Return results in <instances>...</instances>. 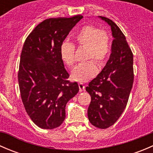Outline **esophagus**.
Returning a JSON list of instances; mask_svg holds the SVG:
<instances>
[{"label":"esophagus","mask_w":153,"mask_h":153,"mask_svg":"<svg viewBox=\"0 0 153 153\" xmlns=\"http://www.w3.org/2000/svg\"><path fill=\"white\" fill-rule=\"evenodd\" d=\"M78 86H79L80 92H83V91L85 90V86H84V84H82V83H80V84H78Z\"/></svg>","instance_id":"esophagus-1"}]
</instances>
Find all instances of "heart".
<instances>
[{
  "instance_id": "b5f03b06",
  "label": "heart",
  "mask_w": 153,
  "mask_h": 153,
  "mask_svg": "<svg viewBox=\"0 0 153 153\" xmlns=\"http://www.w3.org/2000/svg\"><path fill=\"white\" fill-rule=\"evenodd\" d=\"M75 41L78 47L86 48L85 60L94 59L98 64H104L110 53V38L106 31L93 25H86L78 32ZM75 47L71 43L65 42L60 47V56L67 67H72L75 63ZM92 60L80 64L74 68L71 78L77 82L84 83L90 80L98 72L95 61Z\"/></svg>"
}]
</instances>
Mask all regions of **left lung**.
Returning a JSON list of instances; mask_svg holds the SVG:
<instances>
[{
    "label": "left lung",
    "instance_id": "8db88e82",
    "mask_svg": "<svg viewBox=\"0 0 153 153\" xmlns=\"http://www.w3.org/2000/svg\"><path fill=\"white\" fill-rule=\"evenodd\" d=\"M111 27L113 41L110 56L86 90L91 96L87 115L95 127L106 129L120 118L127 104L133 84V54L125 35L109 18L99 16Z\"/></svg>",
    "mask_w": 153,
    "mask_h": 153
}]
</instances>
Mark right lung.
<instances>
[{"label":"right lung","mask_w":153,"mask_h":153,"mask_svg":"<svg viewBox=\"0 0 153 153\" xmlns=\"http://www.w3.org/2000/svg\"><path fill=\"white\" fill-rule=\"evenodd\" d=\"M83 18H49L32 31L23 46L18 84L24 108L38 127L52 129L66 118L67 102L79 91L60 56V47Z\"/></svg>","instance_id":"1"}]
</instances>
